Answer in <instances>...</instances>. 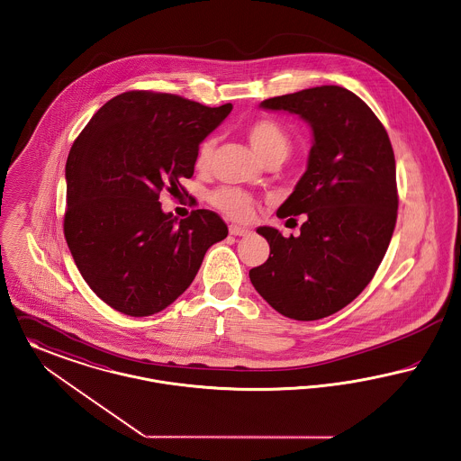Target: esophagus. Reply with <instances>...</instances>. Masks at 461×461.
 <instances>
[{
    "label": "esophagus",
    "instance_id": "34e87169",
    "mask_svg": "<svg viewBox=\"0 0 461 461\" xmlns=\"http://www.w3.org/2000/svg\"><path fill=\"white\" fill-rule=\"evenodd\" d=\"M229 232H230L232 236H246V234H249V230H248L246 227L236 225V223H232V225L229 227Z\"/></svg>",
    "mask_w": 461,
    "mask_h": 461
}]
</instances>
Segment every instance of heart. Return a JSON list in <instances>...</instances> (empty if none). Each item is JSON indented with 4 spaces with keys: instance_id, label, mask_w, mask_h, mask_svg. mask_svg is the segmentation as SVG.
<instances>
[{
    "instance_id": "obj_1",
    "label": "heart",
    "mask_w": 461,
    "mask_h": 461,
    "mask_svg": "<svg viewBox=\"0 0 461 461\" xmlns=\"http://www.w3.org/2000/svg\"><path fill=\"white\" fill-rule=\"evenodd\" d=\"M246 137L249 140V146L253 147V150L258 154V158L262 161H266L268 158H276V156L285 159L290 150V135L279 122L268 120V118H260V120L249 122L246 128ZM213 147H215V139H212V137H208L201 142V146L197 149V156H195L197 168L208 167V163L212 159ZM210 199L217 210L229 215L230 219H249L253 213V208H255L253 197L242 193L240 189H234V187H221L219 191H215Z\"/></svg>"
}]
</instances>
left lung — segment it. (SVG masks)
<instances>
[{
	"mask_svg": "<svg viewBox=\"0 0 461 461\" xmlns=\"http://www.w3.org/2000/svg\"><path fill=\"white\" fill-rule=\"evenodd\" d=\"M311 124L307 170L279 219L305 213L298 238L258 227L270 255L249 270L255 290L279 314L315 321L339 312L369 285L397 220L395 158L387 130L347 88L326 85L267 98Z\"/></svg>",
	"mask_w": 461,
	"mask_h": 461,
	"instance_id": "obj_1",
	"label": "left lung"
}]
</instances>
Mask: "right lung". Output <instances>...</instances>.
<instances>
[{"instance_id": "right-lung-1", "label": "right lung", "mask_w": 461, "mask_h": 461, "mask_svg": "<svg viewBox=\"0 0 461 461\" xmlns=\"http://www.w3.org/2000/svg\"><path fill=\"white\" fill-rule=\"evenodd\" d=\"M230 111L133 90L104 104L74 140L64 236L83 279L118 312L167 309L191 286L208 248L227 238L217 213L194 210L178 221L159 194L184 191L199 144Z\"/></svg>"}]
</instances>
